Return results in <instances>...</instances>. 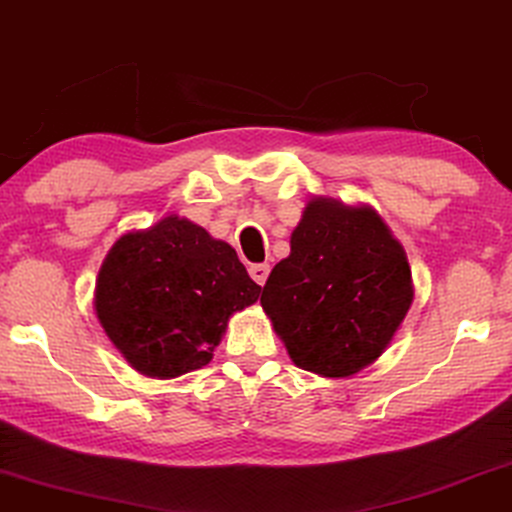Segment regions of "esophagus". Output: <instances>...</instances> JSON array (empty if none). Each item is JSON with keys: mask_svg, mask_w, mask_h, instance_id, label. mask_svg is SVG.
Masks as SVG:
<instances>
[{"mask_svg": "<svg viewBox=\"0 0 512 512\" xmlns=\"http://www.w3.org/2000/svg\"><path fill=\"white\" fill-rule=\"evenodd\" d=\"M269 271H271L269 264H250V269H248L250 278H253L257 285H264L266 278H269Z\"/></svg>", "mask_w": 512, "mask_h": 512, "instance_id": "esophagus-1", "label": "esophagus"}]
</instances>
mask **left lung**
<instances>
[{"label":"left lung","mask_w":512,"mask_h":512,"mask_svg":"<svg viewBox=\"0 0 512 512\" xmlns=\"http://www.w3.org/2000/svg\"><path fill=\"white\" fill-rule=\"evenodd\" d=\"M273 266L262 308L289 358L322 377H352L384 354L411 301V269L372 207L315 197Z\"/></svg>","instance_id":"1"}]
</instances>
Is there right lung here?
<instances>
[{
	"label": "right lung",
	"mask_w": 512,
	"mask_h": 512,
	"mask_svg": "<svg viewBox=\"0 0 512 512\" xmlns=\"http://www.w3.org/2000/svg\"><path fill=\"white\" fill-rule=\"evenodd\" d=\"M259 292L232 246L186 218L167 216L110 248L94 308L131 368L172 379L207 365L230 317Z\"/></svg>",
	"instance_id": "add662e5"
}]
</instances>
